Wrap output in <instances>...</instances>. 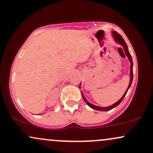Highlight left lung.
<instances>
[{"mask_svg": "<svg viewBox=\"0 0 153 153\" xmlns=\"http://www.w3.org/2000/svg\"><path fill=\"white\" fill-rule=\"evenodd\" d=\"M112 34H113V37H114V39L116 42H117L118 44H119V45H120L121 46L123 47L124 52H125V53H126V55H127V57H128V59H129V62H130V64H131V66H130V81H129V86H128L127 89V90H126L125 93H124V94L123 95L122 97L121 98V99H119L118 101H117V102L114 103V104L111 105V106H107V107H101V106H96V105L92 104V103H91L90 102H88V101L87 100L85 99V98L84 97L83 94H82V93L81 92L82 99H83L84 101H85V102L88 105V106H90L91 108H93V109H95V110H97V111H110V110H111L112 108H115L116 106H118L119 103L122 102L123 99H124V96H125L126 94H127L128 90H129V88L131 86V82H132V79H133V62H132V58H131V54H130V53H129V50H128V47H127V44H126L125 41H124V39L122 37V36H121L120 34H119L117 32V31H112ZM80 84H81V82H80ZM79 88H80V85H79Z\"/></svg>", "mask_w": 153, "mask_h": 153, "instance_id": "obj_1", "label": "left lung"}]
</instances>
